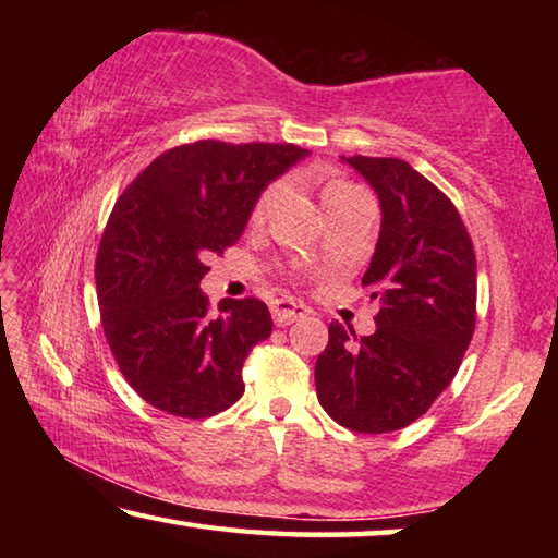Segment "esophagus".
<instances>
[{"mask_svg":"<svg viewBox=\"0 0 558 558\" xmlns=\"http://www.w3.org/2000/svg\"><path fill=\"white\" fill-rule=\"evenodd\" d=\"M310 313H313V310H310L307 305H302V302H295V300H276V302H272V319H276L278 327L298 323L300 317H307Z\"/></svg>","mask_w":558,"mask_h":558,"instance_id":"34e87169","label":"esophagus"}]
</instances>
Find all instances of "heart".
Segmentation results:
<instances>
[{
    "label": "heart",
    "instance_id": "1",
    "mask_svg": "<svg viewBox=\"0 0 558 558\" xmlns=\"http://www.w3.org/2000/svg\"><path fill=\"white\" fill-rule=\"evenodd\" d=\"M278 196H280V184H270L268 189H263L256 204H253V209H251L253 226L266 221V216L270 214L272 206H276ZM362 199H366V194L356 184L347 182V179H329V182H325L323 189H319V202H323L327 221L335 219V216H339L347 209H352V206Z\"/></svg>",
    "mask_w": 558,
    "mask_h": 558
}]
</instances>
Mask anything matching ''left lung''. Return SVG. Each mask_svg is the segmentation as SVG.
Masks as SVG:
<instances>
[{
	"label": "left lung",
	"instance_id": "8db88e82",
	"mask_svg": "<svg viewBox=\"0 0 558 558\" xmlns=\"http://www.w3.org/2000/svg\"><path fill=\"white\" fill-rule=\"evenodd\" d=\"M379 196L381 231L362 282L379 295L376 329L329 325L317 356L323 409L356 433H389L430 409L475 329L477 266L456 206L396 157H342Z\"/></svg>",
	"mask_w": 558,
	"mask_h": 558
}]
</instances>
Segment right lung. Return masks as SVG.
Returning <instances> with one entry per match:
<instances>
[{
    "instance_id": "1",
    "label": "right lung",
    "mask_w": 558,
    "mask_h": 558,
    "mask_svg": "<svg viewBox=\"0 0 558 558\" xmlns=\"http://www.w3.org/2000/svg\"><path fill=\"white\" fill-rule=\"evenodd\" d=\"M310 153L295 145L199 140L159 155L112 209L96 258L100 319L122 376L155 409L209 418L243 396V362L272 319L256 298L221 300L199 282L241 239L263 189Z\"/></svg>"
}]
</instances>
